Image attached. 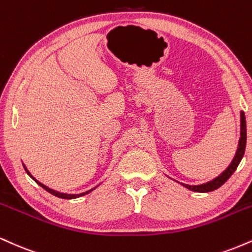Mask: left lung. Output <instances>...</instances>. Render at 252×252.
Instances as JSON below:
<instances>
[{"mask_svg":"<svg viewBox=\"0 0 252 252\" xmlns=\"http://www.w3.org/2000/svg\"><path fill=\"white\" fill-rule=\"evenodd\" d=\"M245 146H247V122H245L244 112L242 111L241 112V137H239L238 149H237L235 158H233L232 162H231L230 166H228L220 175L217 176V178L213 179L212 181L206 182V184L196 185V186H190V185H186V184H181V185L186 187V189L194 190V192H212V190L219 189V187H220L221 185H224L225 182L228 180V178L235 173V170L237 169V167H238L239 162L242 161L243 156H244Z\"/></svg>","mask_w":252,"mask_h":252,"instance_id":"1","label":"left lung"}]
</instances>
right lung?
I'll return each instance as SVG.
<instances>
[{
  "mask_svg": "<svg viewBox=\"0 0 252 252\" xmlns=\"http://www.w3.org/2000/svg\"><path fill=\"white\" fill-rule=\"evenodd\" d=\"M24 167H25V166H24ZM25 169H26V172H27V174L30 175L31 178L33 179V180L35 181L37 185H39V186H41L43 189H46V190H47V192H50L51 194H53V195L58 196V198H62V199H74V198H78V196H82V195H85V194H88V193L91 192V190H94V189H96V187H94V189H90V190H86V192H84V193H80V194H66V193H60V192H57V190H54V189H48L47 186H45V185L41 184V182H39V181H37V180H35V179H34L33 176L31 175V173L28 172V170H27V168H26V167H25Z\"/></svg>",
  "mask_w": 252,
  "mask_h": 252,
  "instance_id": "1",
  "label": "right lung"
}]
</instances>
